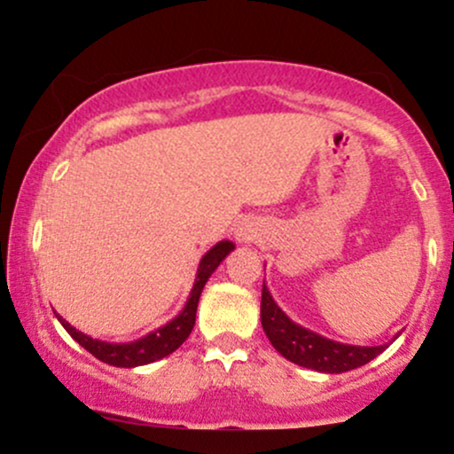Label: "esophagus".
Wrapping results in <instances>:
<instances>
[{"label": "esophagus", "instance_id": "1", "mask_svg": "<svg viewBox=\"0 0 454 454\" xmlns=\"http://www.w3.org/2000/svg\"><path fill=\"white\" fill-rule=\"evenodd\" d=\"M239 237H241V239H243V241H247V239H249V234H247V232H245V231H241V234H239Z\"/></svg>", "mask_w": 454, "mask_h": 454}]
</instances>
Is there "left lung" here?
<instances>
[{"label": "left lung", "mask_w": 454, "mask_h": 454, "mask_svg": "<svg viewBox=\"0 0 454 454\" xmlns=\"http://www.w3.org/2000/svg\"><path fill=\"white\" fill-rule=\"evenodd\" d=\"M260 322H262L269 341L281 356L320 373H343L363 367L388 348V343L384 346H350V343L326 340L309 328L296 325L293 317L286 316V311L275 303L264 284L262 301H260Z\"/></svg>", "instance_id": "1"}]
</instances>
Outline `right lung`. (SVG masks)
I'll return each mask as SVG.
<instances>
[{"instance_id": "right-lung-1", "label": "right lung", "mask_w": 454, "mask_h": 454, "mask_svg": "<svg viewBox=\"0 0 454 454\" xmlns=\"http://www.w3.org/2000/svg\"><path fill=\"white\" fill-rule=\"evenodd\" d=\"M234 249L232 241H220L215 243L209 252L205 254L198 264L194 286H192V293L187 296L185 307L176 314L173 320L166 322L164 326L155 328V331L147 333L140 340L126 341V343H108L102 340H93V337L85 335V333L76 331L70 322H66L64 317L57 316V320L61 322V326L66 328L72 335V340L81 343L87 352H91L98 361L113 364V367H140V364H149L160 361V358L173 354L176 348L190 337L192 328L196 322V307L198 299H200L202 288H205L207 279L211 278L213 270L222 264V260L228 256Z\"/></svg>"}]
</instances>
